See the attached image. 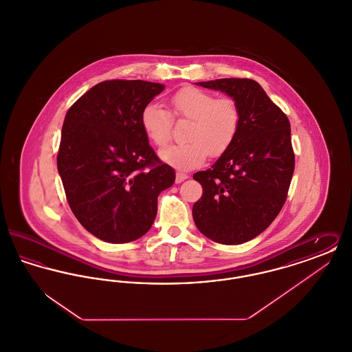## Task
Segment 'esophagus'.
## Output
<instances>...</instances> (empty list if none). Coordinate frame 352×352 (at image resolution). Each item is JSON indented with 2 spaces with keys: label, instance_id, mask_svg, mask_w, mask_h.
Here are the masks:
<instances>
[{
  "label": "esophagus",
  "instance_id": "34e87169",
  "mask_svg": "<svg viewBox=\"0 0 352 352\" xmlns=\"http://www.w3.org/2000/svg\"><path fill=\"white\" fill-rule=\"evenodd\" d=\"M187 178H188L187 174H184L182 171H177V174H175V182H177V184L184 182V179H187Z\"/></svg>",
  "mask_w": 352,
  "mask_h": 352
}]
</instances>
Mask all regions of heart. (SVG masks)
<instances>
[{"mask_svg": "<svg viewBox=\"0 0 352 352\" xmlns=\"http://www.w3.org/2000/svg\"><path fill=\"white\" fill-rule=\"evenodd\" d=\"M171 115L188 120L186 142L160 151V158L173 168L190 170L204 162L207 154L219 157L234 142L240 128V109L231 98L217 99L212 94L187 85L168 99ZM141 128L155 146H165L171 138L173 120L166 109L148 104L140 116Z\"/></svg>", "mask_w": 352, "mask_h": 352, "instance_id": "heart-1", "label": "heart"}]
</instances>
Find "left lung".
Instances as JSON below:
<instances>
[{
    "instance_id": "obj_1",
    "label": "left lung",
    "mask_w": 352,
    "mask_h": 352,
    "mask_svg": "<svg viewBox=\"0 0 352 352\" xmlns=\"http://www.w3.org/2000/svg\"><path fill=\"white\" fill-rule=\"evenodd\" d=\"M197 84L231 96L241 120L231 146L211 168L194 174L203 194L192 218L212 241L243 244L265 231L286 201L294 171L290 122L252 79Z\"/></svg>"
}]
</instances>
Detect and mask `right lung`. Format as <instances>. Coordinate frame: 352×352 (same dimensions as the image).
<instances>
[{
	"label": "right lung",
	"instance_id": "add662e5",
	"mask_svg": "<svg viewBox=\"0 0 352 352\" xmlns=\"http://www.w3.org/2000/svg\"><path fill=\"white\" fill-rule=\"evenodd\" d=\"M165 89L144 80H105L68 109L56 157L68 204L84 228L122 244L151 230L174 168L149 145L142 109Z\"/></svg>",
	"mask_w": 352,
	"mask_h": 352
}]
</instances>
